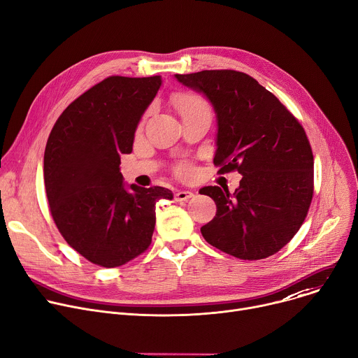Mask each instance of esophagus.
Returning <instances> with one entry per match:
<instances>
[{
	"label": "esophagus",
	"instance_id": "34e87169",
	"mask_svg": "<svg viewBox=\"0 0 358 358\" xmlns=\"http://www.w3.org/2000/svg\"><path fill=\"white\" fill-rule=\"evenodd\" d=\"M194 197V193L193 192H187V189H178V192L176 193V200L177 201H187L188 199Z\"/></svg>",
	"mask_w": 358,
	"mask_h": 358
}]
</instances>
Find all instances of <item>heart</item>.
<instances>
[{
	"label": "heart",
	"mask_w": 358,
	"mask_h": 358,
	"mask_svg": "<svg viewBox=\"0 0 358 358\" xmlns=\"http://www.w3.org/2000/svg\"><path fill=\"white\" fill-rule=\"evenodd\" d=\"M177 108L181 115L188 113V112H196V110H208L207 103L197 96H180L177 99ZM180 174L184 177H188L192 174V169L188 165H181L180 166Z\"/></svg>",
	"instance_id": "b5f03b06"
}]
</instances>
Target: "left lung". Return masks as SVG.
Instances as JSON below:
<instances>
[{
    "mask_svg": "<svg viewBox=\"0 0 358 358\" xmlns=\"http://www.w3.org/2000/svg\"><path fill=\"white\" fill-rule=\"evenodd\" d=\"M176 79L211 103L217 134L213 162L237 170L239 187L200 188L217 207L201 227L207 243L243 260L279 252L302 226L314 194V157L303 128L279 99L236 70H203Z\"/></svg>",
    "mask_w": 358,
    "mask_h": 358,
    "instance_id": "1",
    "label": "left lung"
}]
</instances>
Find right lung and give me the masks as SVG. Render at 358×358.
Returning <instances> with one entry per match:
<instances>
[{
  "mask_svg": "<svg viewBox=\"0 0 358 358\" xmlns=\"http://www.w3.org/2000/svg\"><path fill=\"white\" fill-rule=\"evenodd\" d=\"M161 83V76H110L71 102L47 139L52 216L69 246L94 265L116 268L145 252L155 203L173 199L169 188L127 184L119 166Z\"/></svg>",
  "mask_w": 358,
  "mask_h": 358,
  "instance_id": "add662e5",
  "label": "right lung"
}]
</instances>
